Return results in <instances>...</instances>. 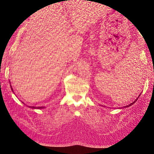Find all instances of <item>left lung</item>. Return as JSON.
I'll list each match as a JSON object with an SVG mask.
<instances>
[{"label": "left lung", "mask_w": 154, "mask_h": 154, "mask_svg": "<svg viewBox=\"0 0 154 154\" xmlns=\"http://www.w3.org/2000/svg\"><path fill=\"white\" fill-rule=\"evenodd\" d=\"M139 96H140V95H139ZM139 96H138V97H139ZM138 97H137V99H136V100H135V101H134V102H132V103H130V105H127V106H124V107H123V108H126V107H128V106H131V105H133L134 103H135V102H136V101H137V100L138 99Z\"/></svg>", "instance_id": "left-lung-1"}]
</instances>
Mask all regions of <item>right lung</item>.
Wrapping results in <instances>:
<instances>
[{
  "instance_id": "obj_1",
  "label": "right lung",
  "mask_w": 154,
  "mask_h": 154,
  "mask_svg": "<svg viewBox=\"0 0 154 154\" xmlns=\"http://www.w3.org/2000/svg\"><path fill=\"white\" fill-rule=\"evenodd\" d=\"M70 1V0H69ZM11 86V91L13 92V88H12V87H11V85H10ZM23 103V102H22ZM29 108H31V109H44V108H45V106H28Z\"/></svg>"
}]
</instances>
